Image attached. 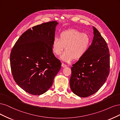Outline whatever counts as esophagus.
<instances>
[{"label": "esophagus", "instance_id": "1", "mask_svg": "<svg viewBox=\"0 0 120 120\" xmlns=\"http://www.w3.org/2000/svg\"><path fill=\"white\" fill-rule=\"evenodd\" d=\"M62 66L63 67H67V65H66L64 63H62Z\"/></svg>", "mask_w": 120, "mask_h": 120}]
</instances>
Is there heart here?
<instances>
[{"mask_svg":"<svg viewBox=\"0 0 120 120\" xmlns=\"http://www.w3.org/2000/svg\"><path fill=\"white\" fill-rule=\"evenodd\" d=\"M91 41L88 34L76 29H69L60 32L59 38H53L52 50L54 54L59 56L65 49L61 56V59L64 61L70 62L74 59L79 60L88 51Z\"/></svg>","mask_w":120,"mask_h":120,"instance_id":"obj_1","label":"heart"}]
</instances>
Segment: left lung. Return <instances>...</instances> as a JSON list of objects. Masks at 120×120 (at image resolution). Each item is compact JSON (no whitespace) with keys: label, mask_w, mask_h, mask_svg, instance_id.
I'll return each mask as SVG.
<instances>
[{"label":"left lung","mask_w":120,"mask_h":120,"mask_svg":"<svg viewBox=\"0 0 120 120\" xmlns=\"http://www.w3.org/2000/svg\"><path fill=\"white\" fill-rule=\"evenodd\" d=\"M94 38L88 51L72 65L70 86L80 97L95 94L105 83L110 73V53L105 40L93 27Z\"/></svg>","instance_id":"1"}]
</instances>
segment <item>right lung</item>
<instances>
[{
  "instance_id": "1",
  "label": "right lung",
  "mask_w": 120,
  "mask_h": 120,
  "mask_svg": "<svg viewBox=\"0 0 120 120\" xmlns=\"http://www.w3.org/2000/svg\"><path fill=\"white\" fill-rule=\"evenodd\" d=\"M57 24L56 21H50L28 29L11 50L10 61L13 79L29 94L45 93L60 70L61 62L52 50Z\"/></svg>"
}]
</instances>
